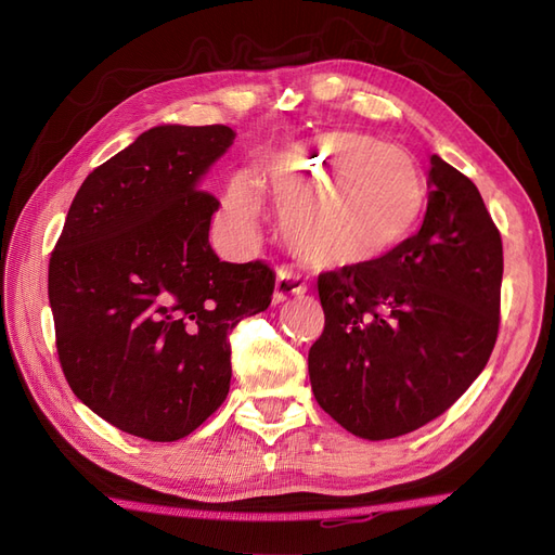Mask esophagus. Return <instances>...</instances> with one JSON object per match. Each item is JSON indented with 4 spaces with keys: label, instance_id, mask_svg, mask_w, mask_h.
<instances>
[{
    "label": "esophagus",
    "instance_id": "34e87169",
    "mask_svg": "<svg viewBox=\"0 0 555 555\" xmlns=\"http://www.w3.org/2000/svg\"><path fill=\"white\" fill-rule=\"evenodd\" d=\"M308 292V280L296 273L289 266H280L275 275V289H273V304H282L292 296H300Z\"/></svg>",
    "mask_w": 555,
    "mask_h": 555
}]
</instances>
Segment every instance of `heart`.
Segmentation results:
<instances>
[{"instance_id": "obj_1", "label": "heart", "mask_w": 555, "mask_h": 555, "mask_svg": "<svg viewBox=\"0 0 555 555\" xmlns=\"http://www.w3.org/2000/svg\"><path fill=\"white\" fill-rule=\"evenodd\" d=\"M255 182L280 204L282 229L310 263L375 261L405 241L426 208V178L405 150L371 133L333 129L263 157ZM229 210L251 220L259 201L243 178L227 190Z\"/></svg>"}]
</instances>
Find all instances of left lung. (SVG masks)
<instances>
[{
    "label": "left lung",
    "instance_id": "left-lung-1",
    "mask_svg": "<svg viewBox=\"0 0 555 555\" xmlns=\"http://www.w3.org/2000/svg\"><path fill=\"white\" fill-rule=\"evenodd\" d=\"M424 224L389 255L319 275L314 398L345 430L389 440L447 412L489 363L502 238L475 182L430 157Z\"/></svg>",
    "mask_w": 555,
    "mask_h": 555
}]
</instances>
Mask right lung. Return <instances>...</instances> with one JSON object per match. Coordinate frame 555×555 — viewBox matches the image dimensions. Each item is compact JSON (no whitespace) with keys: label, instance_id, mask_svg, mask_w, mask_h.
Wrapping results in <instances>:
<instances>
[{"label":"right lung","instance_id":"right-lung-1","mask_svg":"<svg viewBox=\"0 0 555 555\" xmlns=\"http://www.w3.org/2000/svg\"><path fill=\"white\" fill-rule=\"evenodd\" d=\"M236 139L224 125H162L86 178L48 263L66 382L129 435L173 442L222 405L229 333L271 306L263 261H220V201L201 178Z\"/></svg>","mask_w":555,"mask_h":555}]
</instances>
